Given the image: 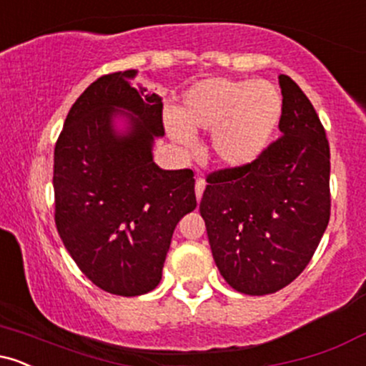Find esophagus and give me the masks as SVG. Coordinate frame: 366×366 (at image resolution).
<instances>
[{"label":"esophagus","instance_id":"34e87169","mask_svg":"<svg viewBox=\"0 0 366 366\" xmlns=\"http://www.w3.org/2000/svg\"><path fill=\"white\" fill-rule=\"evenodd\" d=\"M204 187H207V182H204V179H203V177H197V179H196V184H194V189H196V199H197V203H199L201 196H203V191H204Z\"/></svg>","mask_w":366,"mask_h":366}]
</instances>
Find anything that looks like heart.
Listing matches in <instances>:
<instances>
[{
	"label": "heart",
	"instance_id": "heart-1",
	"mask_svg": "<svg viewBox=\"0 0 366 366\" xmlns=\"http://www.w3.org/2000/svg\"><path fill=\"white\" fill-rule=\"evenodd\" d=\"M282 110V92L275 84L212 77L184 92L179 112H165V127L186 148L194 144V130H213L215 158L229 169H242L267 149Z\"/></svg>",
	"mask_w": 366,
	"mask_h": 366
}]
</instances>
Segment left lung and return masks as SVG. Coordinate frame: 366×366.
Listing matches in <instances>:
<instances>
[{
    "instance_id": "8db88e82",
    "label": "left lung",
    "mask_w": 366,
    "mask_h": 366,
    "mask_svg": "<svg viewBox=\"0 0 366 366\" xmlns=\"http://www.w3.org/2000/svg\"><path fill=\"white\" fill-rule=\"evenodd\" d=\"M272 142L251 165L209 175L199 203L213 259L249 296L280 291L310 263L330 218V149L313 104L287 75Z\"/></svg>"
}]
</instances>
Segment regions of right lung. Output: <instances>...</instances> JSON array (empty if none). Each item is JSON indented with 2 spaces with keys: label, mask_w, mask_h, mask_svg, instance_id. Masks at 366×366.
<instances>
[{
  "label": "right lung",
  "mask_w": 366,
  "mask_h": 366,
  "mask_svg": "<svg viewBox=\"0 0 366 366\" xmlns=\"http://www.w3.org/2000/svg\"><path fill=\"white\" fill-rule=\"evenodd\" d=\"M137 70L108 74L77 98L54 146V222L92 284L141 296L162 280L175 225L196 208L192 170H163L153 142L165 134L163 103L132 87ZM128 129H114L117 116Z\"/></svg>",
  "instance_id": "add662e5"
}]
</instances>
